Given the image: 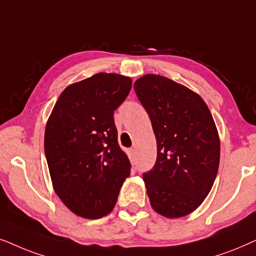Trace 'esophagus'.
I'll return each mask as SVG.
<instances>
[{
    "instance_id": "esophagus-1",
    "label": "esophagus",
    "mask_w": 256,
    "mask_h": 256,
    "mask_svg": "<svg viewBox=\"0 0 256 256\" xmlns=\"http://www.w3.org/2000/svg\"><path fill=\"white\" fill-rule=\"evenodd\" d=\"M128 158H130L131 160H134V158H136V151H134V148L128 150Z\"/></svg>"
}]
</instances>
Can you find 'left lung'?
<instances>
[{
  "mask_svg": "<svg viewBox=\"0 0 256 256\" xmlns=\"http://www.w3.org/2000/svg\"><path fill=\"white\" fill-rule=\"evenodd\" d=\"M156 139V160L142 173L151 206L166 218L187 216L202 205L216 180L220 142L202 98L159 74L136 80Z\"/></svg>",
  "mask_w": 256,
  "mask_h": 256,
  "instance_id": "left-lung-1",
  "label": "left lung"
}]
</instances>
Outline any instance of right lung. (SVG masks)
<instances>
[{
    "label": "right lung",
    "instance_id": "add662e5",
    "mask_svg": "<svg viewBox=\"0 0 256 256\" xmlns=\"http://www.w3.org/2000/svg\"><path fill=\"white\" fill-rule=\"evenodd\" d=\"M131 86L122 74H94L60 94L46 122L44 151L54 192L82 218L108 216L130 176L114 114Z\"/></svg>",
    "mask_w": 256,
    "mask_h": 256
}]
</instances>
